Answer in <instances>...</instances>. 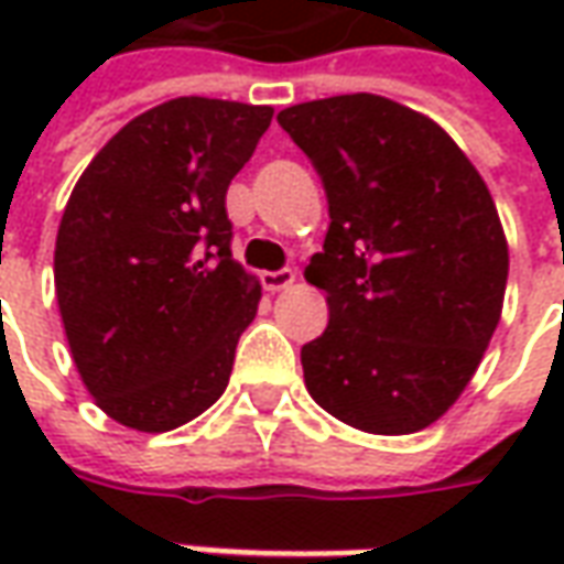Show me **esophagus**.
<instances>
[{
  "label": "esophagus",
  "mask_w": 564,
  "mask_h": 564,
  "mask_svg": "<svg viewBox=\"0 0 564 564\" xmlns=\"http://www.w3.org/2000/svg\"><path fill=\"white\" fill-rule=\"evenodd\" d=\"M259 281H262V286H265L269 293H281V290H290V286L295 283V269L262 271V274H259Z\"/></svg>",
  "instance_id": "1"
}]
</instances>
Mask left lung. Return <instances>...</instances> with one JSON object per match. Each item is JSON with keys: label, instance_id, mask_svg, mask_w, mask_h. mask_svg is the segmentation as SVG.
Segmentation results:
<instances>
[{"label": "left lung", "instance_id": "obj_1", "mask_svg": "<svg viewBox=\"0 0 564 564\" xmlns=\"http://www.w3.org/2000/svg\"><path fill=\"white\" fill-rule=\"evenodd\" d=\"M278 123L329 202L305 269L329 305L326 332L302 347L307 392L371 435L420 432L468 387L501 317L496 202L444 129L383 96L293 105Z\"/></svg>", "mask_w": 564, "mask_h": 564}]
</instances>
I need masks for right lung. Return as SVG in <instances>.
Wrapping results in <instances>:
<instances>
[{
    "mask_svg": "<svg viewBox=\"0 0 564 564\" xmlns=\"http://www.w3.org/2000/svg\"><path fill=\"white\" fill-rule=\"evenodd\" d=\"M269 105L181 96L108 141L56 232V302L80 380L117 423L169 432L229 383L262 286L232 259L226 189Z\"/></svg>",
    "mask_w": 564,
    "mask_h": 564,
    "instance_id": "1",
    "label": "right lung"
}]
</instances>
